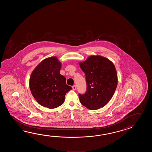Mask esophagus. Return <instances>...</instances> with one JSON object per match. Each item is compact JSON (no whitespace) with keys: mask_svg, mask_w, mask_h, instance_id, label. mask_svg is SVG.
Listing matches in <instances>:
<instances>
[{"mask_svg":"<svg viewBox=\"0 0 152 152\" xmlns=\"http://www.w3.org/2000/svg\"><path fill=\"white\" fill-rule=\"evenodd\" d=\"M72 88H73V90H76V88H77V87H76V86H75V85H74V86H72Z\"/></svg>","mask_w":152,"mask_h":152,"instance_id":"esophagus-1","label":"esophagus"}]
</instances>
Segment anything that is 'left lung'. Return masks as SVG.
Wrapping results in <instances>:
<instances>
[{
    "mask_svg": "<svg viewBox=\"0 0 152 152\" xmlns=\"http://www.w3.org/2000/svg\"><path fill=\"white\" fill-rule=\"evenodd\" d=\"M79 66L86 75L87 90L79 94L80 103L90 110L104 107L116 89L118 78L115 65L108 58L91 55Z\"/></svg>",
    "mask_w": 152,
    "mask_h": 152,
    "instance_id": "obj_1",
    "label": "left lung"
}]
</instances>
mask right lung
<instances>
[{
	"instance_id": "obj_1",
	"label": "right lung",
	"mask_w": 152,
	"mask_h": 152,
	"mask_svg": "<svg viewBox=\"0 0 152 152\" xmlns=\"http://www.w3.org/2000/svg\"><path fill=\"white\" fill-rule=\"evenodd\" d=\"M61 63L56 56L42 60L32 71L29 87L33 97L43 107L54 109L65 101V95L72 87L66 77L60 74Z\"/></svg>"
}]
</instances>
